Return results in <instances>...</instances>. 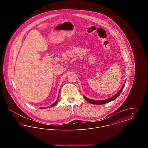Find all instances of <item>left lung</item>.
<instances>
[{
    "label": "left lung",
    "instance_id": "8db88e82",
    "mask_svg": "<svg viewBox=\"0 0 148 148\" xmlns=\"http://www.w3.org/2000/svg\"><path fill=\"white\" fill-rule=\"evenodd\" d=\"M125 84L124 83L123 87L121 88V89L118 92H117V94H116L114 96H113V97L110 98L108 99H106V100H100V101H96V100H91V99H89L87 98L86 97H85V96H83L85 99L89 103H91V104H97V105H101V104H106V103H108L111 101H112L113 100H114L117 97H119V95H120V94L121 93V92L122 91V90L123 89L124 86H125Z\"/></svg>",
    "mask_w": 148,
    "mask_h": 148
}]
</instances>
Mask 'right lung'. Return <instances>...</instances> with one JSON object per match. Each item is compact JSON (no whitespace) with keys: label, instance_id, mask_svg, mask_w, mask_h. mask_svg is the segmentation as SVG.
Returning <instances> with one entry per match:
<instances>
[{"label":"right lung","instance_id":"add662e5","mask_svg":"<svg viewBox=\"0 0 148 148\" xmlns=\"http://www.w3.org/2000/svg\"><path fill=\"white\" fill-rule=\"evenodd\" d=\"M59 95H58V98H57V100H56V102H54L52 105H51V106H49V108H50V107H53V106H55L56 104V103H58V99H59ZM48 107L47 106V107H45V108H40V109H45V108H48Z\"/></svg>","mask_w":148,"mask_h":148}]
</instances>
